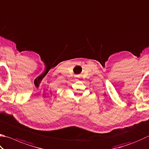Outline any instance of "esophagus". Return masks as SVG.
Returning <instances> with one entry per match:
<instances>
[{
  "label": "esophagus",
  "instance_id": "esophagus-1",
  "mask_svg": "<svg viewBox=\"0 0 149 149\" xmlns=\"http://www.w3.org/2000/svg\"><path fill=\"white\" fill-rule=\"evenodd\" d=\"M77 80H78L77 79H75V81H77Z\"/></svg>",
  "mask_w": 149,
  "mask_h": 149
}]
</instances>
